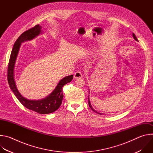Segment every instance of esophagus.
<instances>
[{
	"label": "esophagus",
	"instance_id": "obj_1",
	"mask_svg": "<svg viewBox=\"0 0 153 153\" xmlns=\"http://www.w3.org/2000/svg\"><path fill=\"white\" fill-rule=\"evenodd\" d=\"M82 77V74L80 71H76L74 74V79H77V78H80Z\"/></svg>",
	"mask_w": 153,
	"mask_h": 153
}]
</instances>
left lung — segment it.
<instances>
[{
    "label": "left lung",
    "instance_id": "1",
    "mask_svg": "<svg viewBox=\"0 0 153 153\" xmlns=\"http://www.w3.org/2000/svg\"><path fill=\"white\" fill-rule=\"evenodd\" d=\"M133 37H134V39L136 40H137V41H138V40H137V37H136V36H135V34L133 33ZM88 105H89V106L90 107V108L91 109V110L93 111H94L95 113H98V114H101V113H98V112H97L96 111H95L94 109L93 108V107L91 106V103H90V100H89V98H88Z\"/></svg>",
    "mask_w": 153,
    "mask_h": 153
}]
</instances>
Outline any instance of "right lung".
Here are the masks:
<instances>
[{
	"label": "right lung",
	"mask_w": 153,
	"mask_h": 153,
	"mask_svg": "<svg viewBox=\"0 0 153 153\" xmlns=\"http://www.w3.org/2000/svg\"><path fill=\"white\" fill-rule=\"evenodd\" d=\"M41 28L39 25H36L34 27L24 32L16 40L10 57L7 78L11 90L22 104L29 110L39 114H45L54 112L60 107L63 97L62 92L63 86L72 80L73 76L71 75L63 78L59 82L51 94L45 99L40 100H30L24 98L18 91L14 79V65L20 47V43L26 40H31L38 36L40 33Z\"/></svg>",
	"instance_id": "1"
}]
</instances>
